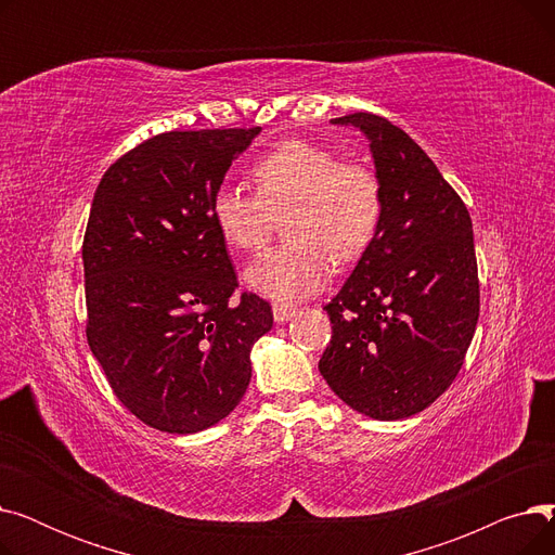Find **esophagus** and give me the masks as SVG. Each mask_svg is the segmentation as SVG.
Returning <instances> with one entry per match:
<instances>
[{
	"label": "esophagus",
	"mask_w": 555,
	"mask_h": 555,
	"mask_svg": "<svg viewBox=\"0 0 555 555\" xmlns=\"http://www.w3.org/2000/svg\"><path fill=\"white\" fill-rule=\"evenodd\" d=\"M272 312H274V322H276V324H285V322H289V319L295 317L297 308H293V306H281V304H276V306L272 308Z\"/></svg>",
	"instance_id": "34e87169"
}]
</instances>
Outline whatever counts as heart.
<instances>
[{
	"label": "heart",
	"mask_w": 555,
	"mask_h": 555,
	"mask_svg": "<svg viewBox=\"0 0 555 555\" xmlns=\"http://www.w3.org/2000/svg\"><path fill=\"white\" fill-rule=\"evenodd\" d=\"M251 180L256 195L220 184L211 195V220L220 238L241 251H258L285 211L287 243L245 270L251 293L279 304L304 301L322 289L339 262L360 258L383 218V186L360 162H339L324 145L287 139L262 155Z\"/></svg>",
	"instance_id": "obj_1"
}]
</instances>
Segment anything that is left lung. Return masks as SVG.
Listing matches in <instances>:
<instances>
[{
    "label": "left lung",
    "mask_w": 555,
    "mask_h": 555,
    "mask_svg": "<svg viewBox=\"0 0 555 555\" xmlns=\"http://www.w3.org/2000/svg\"><path fill=\"white\" fill-rule=\"evenodd\" d=\"M331 124L366 137L383 218L324 308L333 339L319 373L351 410L410 418L452 385L477 328L473 220L421 145L391 121L356 112Z\"/></svg>",
    "instance_id": "obj_1"
}]
</instances>
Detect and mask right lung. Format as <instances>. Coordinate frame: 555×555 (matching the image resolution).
Here are the masks:
<instances>
[{
  "label": "right lung",
  "instance_id": "obj_1",
  "mask_svg": "<svg viewBox=\"0 0 555 555\" xmlns=\"http://www.w3.org/2000/svg\"><path fill=\"white\" fill-rule=\"evenodd\" d=\"M260 128L164 132L112 164L82 241L87 344L128 410L159 431L227 418L272 308L243 295L211 195Z\"/></svg>",
  "mask_w": 555,
  "mask_h": 555
}]
</instances>
